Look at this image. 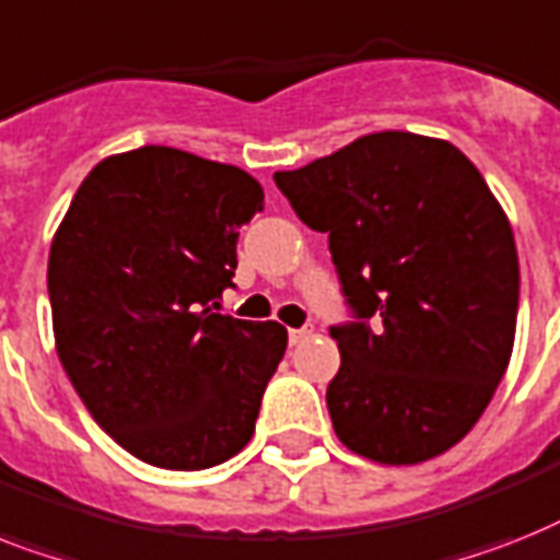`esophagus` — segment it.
Segmentation results:
<instances>
[{
  "label": "esophagus",
  "mask_w": 560,
  "mask_h": 560,
  "mask_svg": "<svg viewBox=\"0 0 560 560\" xmlns=\"http://www.w3.org/2000/svg\"><path fill=\"white\" fill-rule=\"evenodd\" d=\"M311 336H313L311 327H293V330H290V345H302V342H307V339H311Z\"/></svg>",
  "instance_id": "esophagus-1"
}]
</instances>
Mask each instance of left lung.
<instances>
[{"mask_svg": "<svg viewBox=\"0 0 560 560\" xmlns=\"http://www.w3.org/2000/svg\"><path fill=\"white\" fill-rule=\"evenodd\" d=\"M272 180L327 233L359 319L330 327L342 353L327 385L336 438L383 466L448 452L515 345V235L483 175L448 140L374 131Z\"/></svg>", "mask_w": 560, "mask_h": 560, "instance_id": "8db88e82", "label": "left lung"}]
</instances>
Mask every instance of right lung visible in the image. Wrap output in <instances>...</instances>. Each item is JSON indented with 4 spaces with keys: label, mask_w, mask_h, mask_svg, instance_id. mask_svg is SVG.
<instances>
[{
    "label": "right lung",
    "mask_w": 560,
    "mask_h": 560,
    "mask_svg": "<svg viewBox=\"0 0 560 560\" xmlns=\"http://www.w3.org/2000/svg\"><path fill=\"white\" fill-rule=\"evenodd\" d=\"M256 177L172 147L112 154L57 226L48 295L57 357L108 438L158 469L230 460L256 431L288 330L215 313Z\"/></svg>",
    "instance_id": "obj_1"
}]
</instances>
